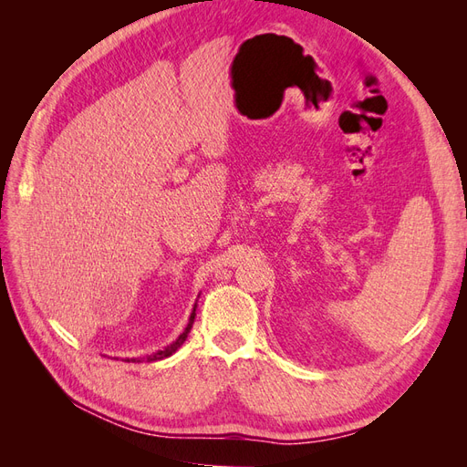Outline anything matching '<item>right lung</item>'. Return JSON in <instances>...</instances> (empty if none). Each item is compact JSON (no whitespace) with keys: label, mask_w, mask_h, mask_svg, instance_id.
<instances>
[{"label":"right lung","mask_w":467,"mask_h":467,"mask_svg":"<svg viewBox=\"0 0 467 467\" xmlns=\"http://www.w3.org/2000/svg\"><path fill=\"white\" fill-rule=\"evenodd\" d=\"M196 312V306H194V309H192V314H191V317H189V323H187V327H185V331H182L179 337H177V341H173L171 345L169 347H165L163 350H158V352H153V355H148V357H140V358H132V362H142V360H146V362H155V360H161V358H167V357H171L173 352L185 343V338H187V335H189V331H191V327H192V323H194V314Z\"/></svg>","instance_id":"right-lung-1"}]
</instances>
